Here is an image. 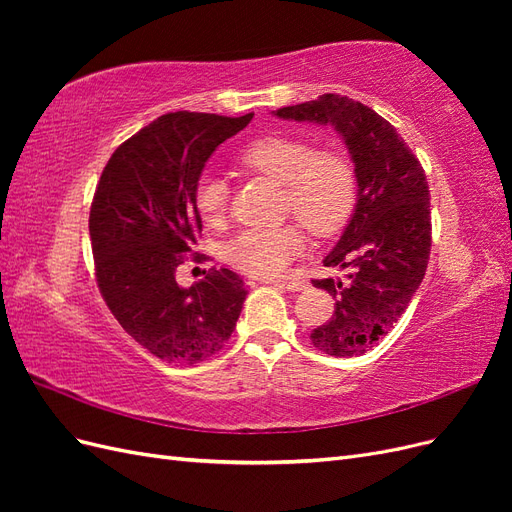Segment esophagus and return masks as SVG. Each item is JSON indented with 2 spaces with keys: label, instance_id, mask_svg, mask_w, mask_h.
Listing matches in <instances>:
<instances>
[{
  "label": "esophagus",
  "instance_id": "1",
  "mask_svg": "<svg viewBox=\"0 0 512 512\" xmlns=\"http://www.w3.org/2000/svg\"><path fill=\"white\" fill-rule=\"evenodd\" d=\"M280 286L290 290V292H301V290L307 288V282H303V280H280Z\"/></svg>",
  "mask_w": 512,
  "mask_h": 512
}]
</instances>
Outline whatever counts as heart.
<instances>
[{"label": "heart", "mask_w": 512, "mask_h": 512, "mask_svg": "<svg viewBox=\"0 0 512 512\" xmlns=\"http://www.w3.org/2000/svg\"><path fill=\"white\" fill-rule=\"evenodd\" d=\"M239 162L284 188V207L314 235H331L350 218L356 179L350 162L337 151H314L303 138L262 136L247 145ZM196 209L205 224H222L228 209V185L218 175H203L194 192ZM303 250L301 230L280 228L243 230L226 245L232 267L254 275H282Z\"/></svg>", "instance_id": "obj_1"}]
</instances>
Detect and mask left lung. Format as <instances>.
<instances>
[{
  "label": "left lung",
  "mask_w": 512,
  "mask_h": 512,
  "mask_svg": "<svg viewBox=\"0 0 512 512\" xmlns=\"http://www.w3.org/2000/svg\"><path fill=\"white\" fill-rule=\"evenodd\" d=\"M273 115L331 126L350 153L354 211L322 260L350 273L346 284L314 280L335 299V312L309 339L337 359L365 354L395 327L427 271L431 215L423 166L389 121L346 96L324 94Z\"/></svg>",
  "instance_id": "1"
}]
</instances>
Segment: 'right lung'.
<instances>
[{
	"instance_id": "obj_1",
	"label": "right lung",
	"mask_w": 512,
	"mask_h": 512,
	"mask_svg": "<svg viewBox=\"0 0 512 512\" xmlns=\"http://www.w3.org/2000/svg\"><path fill=\"white\" fill-rule=\"evenodd\" d=\"M252 117L166 113L119 145L102 170L89 213L98 286L126 333L166 363L209 359L237 327L247 294L237 273L211 269L183 288L175 271L203 228L194 203L203 168Z\"/></svg>"
}]
</instances>
